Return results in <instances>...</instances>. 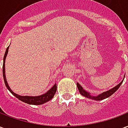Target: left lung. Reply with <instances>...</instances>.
<instances>
[{
	"label": "left lung",
	"instance_id": "left-lung-1",
	"mask_svg": "<svg viewBox=\"0 0 128 128\" xmlns=\"http://www.w3.org/2000/svg\"><path fill=\"white\" fill-rule=\"evenodd\" d=\"M124 78H125V76H124L123 80L121 81V82L118 84V85H116V86H114L112 88L110 89L109 90L104 92H102V93L98 94V95H96V96H93V95H92L90 92L85 90L82 88V86H81L79 83H77V86H78V90H79L80 92V94H82V96H85L86 98H88V99H92V100H95V101H100V100H103V99H106L108 97H109V96H111L113 93H114V92L118 90V88L120 87V86L121 85V84L123 83V81H124Z\"/></svg>",
	"mask_w": 128,
	"mask_h": 128
}]
</instances>
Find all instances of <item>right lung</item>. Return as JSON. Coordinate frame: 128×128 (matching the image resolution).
<instances>
[{
	"instance_id": "add662e5",
	"label": "right lung",
	"mask_w": 128,
	"mask_h": 128,
	"mask_svg": "<svg viewBox=\"0 0 128 128\" xmlns=\"http://www.w3.org/2000/svg\"><path fill=\"white\" fill-rule=\"evenodd\" d=\"M9 47L8 46L6 49L5 53H4V58H3V65H2V74H3V78H4V82L5 84V86L7 88V89L10 90V92L14 96L18 98L19 100H20L22 102H24L26 104L31 105H41L44 104L46 102H49L50 100L52 99L55 94H56V90H57V84H55L53 87L48 90L46 92H45L44 94H41V95H38V96H21L19 94H16L15 92L12 91V90L10 88V87L8 85L7 80H6V76H5V59L7 56L8 53V50H9Z\"/></svg>"
}]
</instances>
